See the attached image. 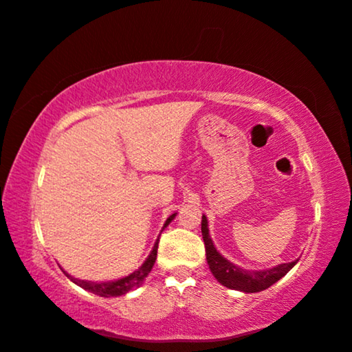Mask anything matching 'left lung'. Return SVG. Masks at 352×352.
<instances>
[{
  "mask_svg": "<svg viewBox=\"0 0 352 352\" xmlns=\"http://www.w3.org/2000/svg\"><path fill=\"white\" fill-rule=\"evenodd\" d=\"M201 236H204L205 250H206V261L210 265V270L217 281L225 285V287L241 290L245 294H254L269 289L270 285L279 281L284 275H287L289 270L296 264V261L287 262V264H279L273 269L267 270H245L241 267L234 265L233 262L226 261L220 254L216 247H214L212 239L208 230V220L201 216Z\"/></svg>",
  "mask_w": 352,
  "mask_h": 352,
  "instance_id": "8db88e82",
  "label": "left lung"
}]
</instances>
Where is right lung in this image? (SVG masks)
Masks as SVG:
<instances>
[{
	"instance_id": "1",
	"label": "right lung",
	"mask_w": 352,
	"mask_h": 352,
	"mask_svg": "<svg viewBox=\"0 0 352 352\" xmlns=\"http://www.w3.org/2000/svg\"><path fill=\"white\" fill-rule=\"evenodd\" d=\"M175 216H177V212L168 217V220H166V223L163 226V230L172 222V219H174ZM157 252H158V239H157V242H155L152 252H151V254L147 256L144 264H142L140 269H136L133 273H130V275L124 276L121 279H116V281L93 283V281H85V279L73 278L71 275H68L67 272H65V275H67L74 284L79 285V287L91 292V294H94V295H99V296H121V295H126L127 292H130L132 289L140 287L142 281H144V278L152 270V267L155 264V259H157Z\"/></svg>"
}]
</instances>
